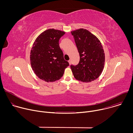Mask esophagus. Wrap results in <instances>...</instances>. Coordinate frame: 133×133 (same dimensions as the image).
<instances>
[{"label": "esophagus", "instance_id": "obj_1", "mask_svg": "<svg viewBox=\"0 0 133 133\" xmlns=\"http://www.w3.org/2000/svg\"><path fill=\"white\" fill-rule=\"evenodd\" d=\"M68 63H69V65H70V64H71V61H70V60H69V61H68Z\"/></svg>", "mask_w": 133, "mask_h": 133}]
</instances>
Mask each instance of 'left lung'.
Here are the masks:
<instances>
[{
	"label": "left lung",
	"mask_w": 133,
	"mask_h": 133,
	"mask_svg": "<svg viewBox=\"0 0 133 133\" xmlns=\"http://www.w3.org/2000/svg\"><path fill=\"white\" fill-rule=\"evenodd\" d=\"M79 54L78 65H71L74 77L88 83L96 79L101 75L105 64V53L99 40L88 30L81 28L71 31Z\"/></svg>",
	"instance_id": "left-lung-1"
}]
</instances>
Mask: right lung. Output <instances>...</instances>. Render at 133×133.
Returning <instances> with one entry per match:
<instances>
[{
    "label": "right lung",
    "instance_id": "right-lung-1",
    "mask_svg": "<svg viewBox=\"0 0 133 133\" xmlns=\"http://www.w3.org/2000/svg\"><path fill=\"white\" fill-rule=\"evenodd\" d=\"M65 32L54 29L41 34L30 51L31 68L37 77L47 82L59 80L69 65L64 58L59 40Z\"/></svg>",
    "mask_w": 133,
    "mask_h": 133
}]
</instances>
